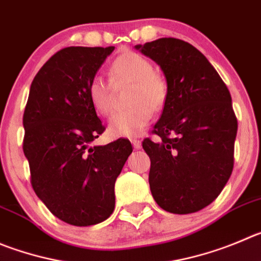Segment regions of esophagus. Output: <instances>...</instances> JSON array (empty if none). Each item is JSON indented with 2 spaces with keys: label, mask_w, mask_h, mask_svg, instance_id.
Here are the masks:
<instances>
[{
  "label": "esophagus",
  "mask_w": 261,
  "mask_h": 261,
  "mask_svg": "<svg viewBox=\"0 0 261 261\" xmlns=\"http://www.w3.org/2000/svg\"><path fill=\"white\" fill-rule=\"evenodd\" d=\"M131 144H133V147L135 148V149H140V148H142V142L138 140V139H131Z\"/></svg>",
  "instance_id": "1"
}]
</instances>
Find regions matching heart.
Here are the masks:
<instances>
[{"instance_id": "b5f03b06", "label": "heart", "mask_w": 261, "mask_h": 261, "mask_svg": "<svg viewBox=\"0 0 261 261\" xmlns=\"http://www.w3.org/2000/svg\"><path fill=\"white\" fill-rule=\"evenodd\" d=\"M113 86L131 84L128 94L130 109L118 112L109 121L108 131L116 138H131L138 135L152 118V112H160L167 100V84L154 72L152 62L134 51L119 54L109 68ZM91 106L101 116L112 114L114 108L113 90L108 82L96 75L87 86Z\"/></svg>"}]
</instances>
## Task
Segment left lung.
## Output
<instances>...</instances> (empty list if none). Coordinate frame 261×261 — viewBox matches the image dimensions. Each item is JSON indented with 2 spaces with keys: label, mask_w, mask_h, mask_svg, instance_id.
<instances>
[{
  "label": "left lung",
  "mask_w": 261,
  "mask_h": 261,
  "mask_svg": "<svg viewBox=\"0 0 261 261\" xmlns=\"http://www.w3.org/2000/svg\"><path fill=\"white\" fill-rule=\"evenodd\" d=\"M135 47L162 68L169 89L152 130L160 140L143 142L150 158V192L169 213H197L215 201L233 171L238 123L230 92L203 54L186 41L160 38Z\"/></svg>",
  "instance_id": "obj_1"
}]
</instances>
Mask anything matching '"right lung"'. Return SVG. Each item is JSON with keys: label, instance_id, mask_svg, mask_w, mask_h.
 I'll return each instance as SVG.
<instances>
[{"label": "right lung", "instance_id": "1", "mask_svg": "<svg viewBox=\"0 0 261 261\" xmlns=\"http://www.w3.org/2000/svg\"><path fill=\"white\" fill-rule=\"evenodd\" d=\"M113 50L70 46L54 54L32 82L24 109L32 188L70 225H94L112 215L114 182L133 152L127 139L92 144L106 127L87 86Z\"/></svg>", "mask_w": 261, "mask_h": 261}]
</instances>
